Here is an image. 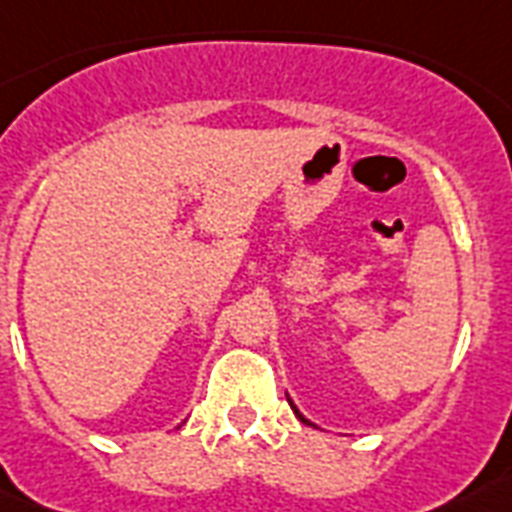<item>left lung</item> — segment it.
Wrapping results in <instances>:
<instances>
[{
  "label": "left lung",
  "instance_id": "left-lung-1",
  "mask_svg": "<svg viewBox=\"0 0 512 512\" xmlns=\"http://www.w3.org/2000/svg\"><path fill=\"white\" fill-rule=\"evenodd\" d=\"M288 403H291V408H293V414H296V417H299V419H301V422H304V425H312L310 419H304V417H301V414H299V408L293 406V400H288ZM312 427H315V425H312Z\"/></svg>",
  "mask_w": 512,
  "mask_h": 512
}]
</instances>
